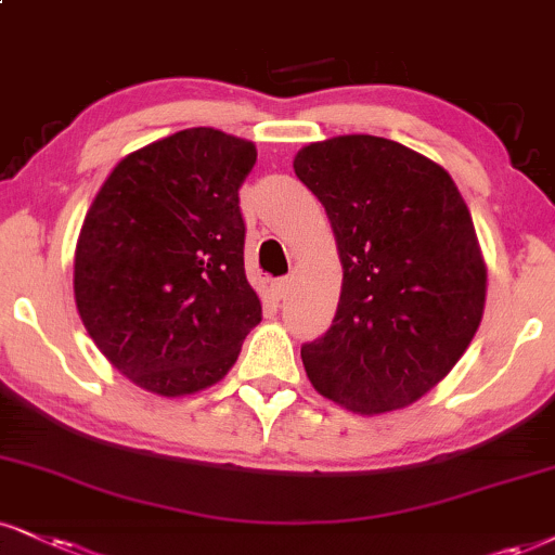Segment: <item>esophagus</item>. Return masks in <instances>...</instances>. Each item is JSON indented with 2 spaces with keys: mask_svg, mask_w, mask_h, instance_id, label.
<instances>
[{
  "mask_svg": "<svg viewBox=\"0 0 555 555\" xmlns=\"http://www.w3.org/2000/svg\"><path fill=\"white\" fill-rule=\"evenodd\" d=\"M272 291H275L278 300H285V298H288V293L293 291V280H291V278H283V280H278V283L272 285Z\"/></svg>",
  "mask_w": 555,
  "mask_h": 555,
  "instance_id": "34e87169",
  "label": "esophagus"
}]
</instances>
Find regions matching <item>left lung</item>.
Segmentation results:
<instances>
[{
	"instance_id": "8db88e82",
	"label": "left lung",
	"mask_w": 555,
	"mask_h": 555,
	"mask_svg": "<svg viewBox=\"0 0 555 555\" xmlns=\"http://www.w3.org/2000/svg\"><path fill=\"white\" fill-rule=\"evenodd\" d=\"M330 216L337 313L300 347L313 388L375 416L429 393L468 350L487 304L470 210L440 164L378 135H334L293 159Z\"/></svg>"
}]
</instances>
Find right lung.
I'll list each match as a JSON object with an SVG mask.
<instances>
[{
  "label": "right lung",
  "mask_w": 555,
  "mask_h": 555,
  "mask_svg": "<svg viewBox=\"0 0 555 555\" xmlns=\"http://www.w3.org/2000/svg\"><path fill=\"white\" fill-rule=\"evenodd\" d=\"M255 162L251 141L188 128L120 159L89 205L74 300L100 352L143 391L216 386L262 321L238 210Z\"/></svg>",
  "instance_id": "right-lung-1"
}]
</instances>
